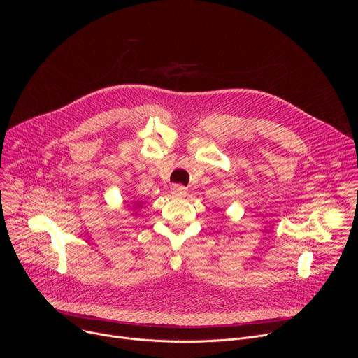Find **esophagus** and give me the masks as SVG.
<instances>
[{
  "label": "esophagus",
  "instance_id": "1",
  "mask_svg": "<svg viewBox=\"0 0 358 358\" xmlns=\"http://www.w3.org/2000/svg\"><path fill=\"white\" fill-rule=\"evenodd\" d=\"M173 194L176 196H185L187 195V188L182 185H174L173 187Z\"/></svg>",
  "mask_w": 358,
  "mask_h": 358
}]
</instances>
